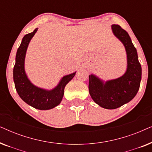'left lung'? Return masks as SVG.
<instances>
[{"instance_id":"left-lung-1","label":"left lung","mask_w":152,"mask_h":152,"mask_svg":"<svg viewBox=\"0 0 152 152\" xmlns=\"http://www.w3.org/2000/svg\"><path fill=\"white\" fill-rule=\"evenodd\" d=\"M113 34L123 43L127 57V68L119 78L104 82L95 75H89L88 90L95 103L107 109H115L130 102L140 88L142 68L138 54L129 35L118 25H112Z\"/></svg>"}]
</instances>
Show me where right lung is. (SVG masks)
<instances>
[{
  "mask_svg": "<svg viewBox=\"0 0 152 152\" xmlns=\"http://www.w3.org/2000/svg\"><path fill=\"white\" fill-rule=\"evenodd\" d=\"M37 30L38 28H36L23 38L16 53L13 77L16 90L25 102L37 109L48 110L59 104L63 98L66 85L74 77L76 72L64 76L57 86L52 90L39 88L31 83L25 71V58L29 43Z\"/></svg>",
  "mask_w": 152,
  "mask_h": 152,
  "instance_id": "add662e5",
  "label": "right lung"
}]
</instances>
